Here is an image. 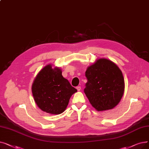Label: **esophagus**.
<instances>
[{"label": "esophagus", "instance_id": "34e87169", "mask_svg": "<svg viewBox=\"0 0 149 149\" xmlns=\"http://www.w3.org/2000/svg\"><path fill=\"white\" fill-rule=\"evenodd\" d=\"M76 88H77V91H80L81 90V87L80 86H77Z\"/></svg>", "mask_w": 149, "mask_h": 149}]
</instances>
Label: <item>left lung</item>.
<instances>
[{
  "instance_id": "8db88e82",
  "label": "left lung",
  "mask_w": 149,
  "mask_h": 149,
  "mask_svg": "<svg viewBox=\"0 0 149 149\" xmlns=\"http://www.w3.org/2000/svg\"><path fill=\"white\" fill-rule=\"evenodd\" d=\"M85 76L88 81L84 92L97 111L109 110L119 104L125 83L121 70L114 62L99 58L87 68Z\"/></svg>"
}]
</instances>
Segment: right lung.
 <instances>
[{
    "mask_svg": "<svg viewBox=\"0 0 149 149\" xmlns=\"http://www.w3.org/2000/svg\"><path fill=\"white\" fill-rule=\"evenodd\" d=\"M31 91L37 106L42 111L60 114L66 110L70 97L77 90L62 75L58 67L52 64L44 66L36 76Z\"/></svg>",
    "mask_w": 149,
    "mask_h": 149,
    "instance_id": "obj_1",
    "label": "right lung"
}]
</instances>
